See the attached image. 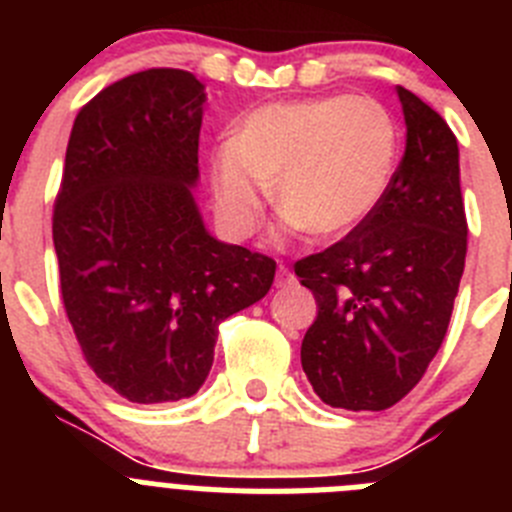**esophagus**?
<instances>
[{"label":"esophagus","mask_w":512,"mask_h":512,"mask_svg":"<svg viewBox=\"0 0 512 512\" xmlns=\"http://www.w3.org/2000/svg\"><path fill=\"white\" fill-rule=\"evenodd\" d=\"M277 282H279V287H282V284H289V282H295V277H292V271L287 269V266H282L279 264V274H277Z\"/></svg>","instance_id":"obj_1"}]
</instances>
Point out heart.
<instances>
[{
  "label": "heart",
  "instance_id": "1",
  "mask_svg": "<svg viewBox=\"0 0 512 512\" xmlns=\"http://www.w3.org/2000/svg\"><path fill=\"white\" fill-rule=\"evenodd\" d=\"M400 161V130L366 97H315L248 112L212 153L210 179L225 228L248 235L269 200L312 241H338L374 215Z\"/></svg>",
  "mask_w": 512,
  "mask_h": 512
}]
</instances>
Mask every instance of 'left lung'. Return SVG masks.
I'll list each match as a JSON object with an SVG mask.
<instances>
[{"label": "left lung", "instance_id": "obj_1", "mask_svg": "<svg viewBox=\"0 0 512 512\" xmlns=\"http://www.w3.org/2000/svg\"><path fill=\"white\" fill-rule=\"evenodd\" d=\"M397 97L408 140L382 205L295 264L318 302L302 369L330 408L387 410L408 395L441 348L464 274L456 135L413 92L397 87Z\"/></svg>", "mask_w": 512, "mask_h": 512}]
</instances>
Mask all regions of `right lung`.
Returning <instances> with one entry per match:
<instances>
[{"instance_id":"1","label":"right lung","mask_w":512,"mask_h":512,"mask_svg":"<svg viewBox=\"0 0 512 512\" xmlns=\"http://www.w3.org/2000/svg\"><path fill=\"white\" fill-rule=\"evenodd\" d=\"M205 87L148 69L104 87L71 128L53 207L66 318L92 372L140 405L192 397L210 374L217 325L259 302L277 261L205 230Z\"/></svg>"}]
</instances>
